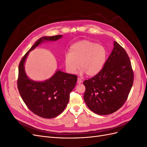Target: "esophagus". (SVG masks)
Masks as SVG:
<instances>
[{"instance_id": "34e87169", "label": "esophagus", "mask_w": 147, "mask_h": 147, "mask_svg": "<svg viewBox=\"0 0 147 147\" xmlns=\"http://www.w3.org/2000/svg\"><path fill=\"white\" fill-rule=\"evenodd\" d=\"M82 82V80H81V78H78V79H77V83H81Z\"/></svg>"}]
</instances>
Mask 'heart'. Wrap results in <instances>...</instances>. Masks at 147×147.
Here are the masks:
<instances>
[{"mask_svg":"<svg viewBox=\"0 0 147 147\" xmlns=\"http://www.w3.org/2000/svg\"><path fill=\"white\" fill-rule=\"evenodd\" d=\"M107 58V51L104 46L84 40L71 46L69 53L64 56V61L68 73L75 74L80 67L81 74L86 73L88 76L92 77L104 68Z\"/></svg>","mask_w":147,"mask_h":147,"instance_id":"heart-1","label":"heart"}]
</instances>
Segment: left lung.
Returning a JSON list of instances; mask_svg holds the SVG:
<instances>
[{
  "label": "left lung",
  "instance_id": "left-lung-1",
  "mask_svg": "<svg viewBox=\"0 0 147 147\" xmlns=\"http://www.w3.org/2000/svg\"><path fill=\"white\" fill-rule=\"evenodd\" d=\"M134 82V72L125 50L114 41V48L100 72L83 82L84 100L100 115L113 113L125 103Z\"/></svg>",
  "mask_w": 147,
  "mask_h": 147
}]
</instances>
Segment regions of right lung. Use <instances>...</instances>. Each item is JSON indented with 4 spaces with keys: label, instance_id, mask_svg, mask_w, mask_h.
Here are the masks:
<instances>
[{
    "label": "right lung",
    "instance_id": "1",
    "mask_svg": "<svg viewBox=\"0 0 147 147\" xmlns=\"http://www.w3.org/2000/svg\"><path fill=\"white\" fill-rule=\"evenodd\" d=\"M63 35L39 38L21 59L18 68V89L28 108L34 114L44 118H53L63 112L67 105L70 93L74 88L77 76L57 70L43 82L31 80L24 71V63L29 53L45 41H56Z\"/></svg>",
    "mask_w": 147,
    "mask_h": 147
}]
</instances>
